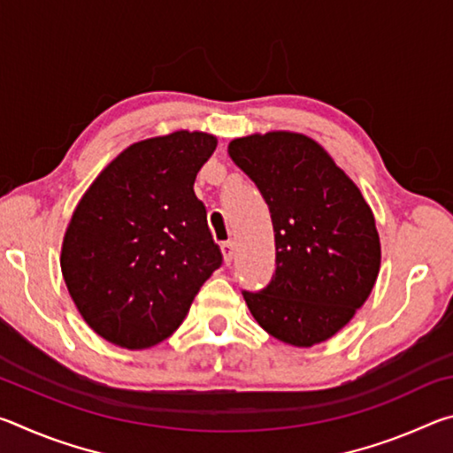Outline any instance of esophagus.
<instances>
[{"label": "esophagus", "instance_id": "1", "mask_svg": "<svg viewBox=\"0 0 453 453\" xmlns=\"http://www.w3.org/2000/svg\"><path fill=\"white\" fill-rule=\"evenodd\" d=\"M221 254H224L226 265L232 264V259H234V256H235V245H234V242H224V243H221Z\"/></svg>", "mask_w": 453, "mask_h": 453}]
</instances>
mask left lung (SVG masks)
<instances>
[{
	"mask_svg": "<svg viewBox=\"0 0 453 453\" xmlns=\"http://www.w3.org/2000/svg\"><path fill=\"white\" fill-rule=\"evenodd\" d=\"M272 213L275 273L243 291L267 334L296 348L332 337L356 316L378 280L381 248L362 191L311 137L267 132L227 145Z\"/></svg>",
	"mask_w": 453,
	"mask_h": 453,
	"instance_id": "1",
	"label": "left lung"
}]
</instances>
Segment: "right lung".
Here are the masks:
<instances>
[{"mask_svg": "<svg viewBox=\"0 0 453 453\" xmlns=\"http://www.w3.org/2000/svg\"><path fill=\"white\" fill-rule=\"evenodd\" d=\"M216 145L186 129L132 143L80 199L59 264L75 308L104 340L127 349L164 342L224 262L194 191Z\"/></svg>", "mask_w": 453, "mask_h": 453, "instance_id": "1", "label": "right lung"}]
</instances>
